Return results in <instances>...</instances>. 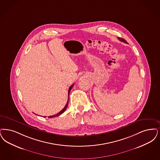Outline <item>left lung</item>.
<instances>
[{
  "label": "left lung",
  "mask_w": 160,
  "mask_h": 160,
  "mask_svg": "<svg viewBox=\"0 0 160 160\" xmlns=\"http://www.w3.org/2000/svg\"><path fill=\"white\" fill-rule=\"evenodd\" d=\"M118 39L121 41V42H123L124 43H127V42L124 39V38H118Z\"/></svg>",
  "instance_id": "left-lung-1"
}]
</instances>
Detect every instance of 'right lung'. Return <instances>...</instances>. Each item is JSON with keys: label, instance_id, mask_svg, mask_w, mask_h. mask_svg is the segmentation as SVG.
I'll use <instances>...</instances> for the list:
<instances>
[{"label": "right lung", "instance_id": "add662e5", "mask_svg": "<svg viewBox=\"0 0 160 160\" xmlns=\"http://www.w3.org/2000/svg\"><path fill=\"white\" fill-rule=\"evenodd\" d=\"M73 86H74V84H72V85H71L70 87V88H69V89H68V96H69V94H70V90H71V89L72 88V87H73ZM68 98H69V96H68ZM68 101H67V103H66V105H65V106L64 107V108L62 109L59 112H58V114H55V115H52V116H49L48 117V118H53V117H58V116H59V115H61V114H62L63 112H64V111H65V109H67V107H68Z\"/></svg>", "mask_w": 160, "mask_h": 160}]
</instances>
